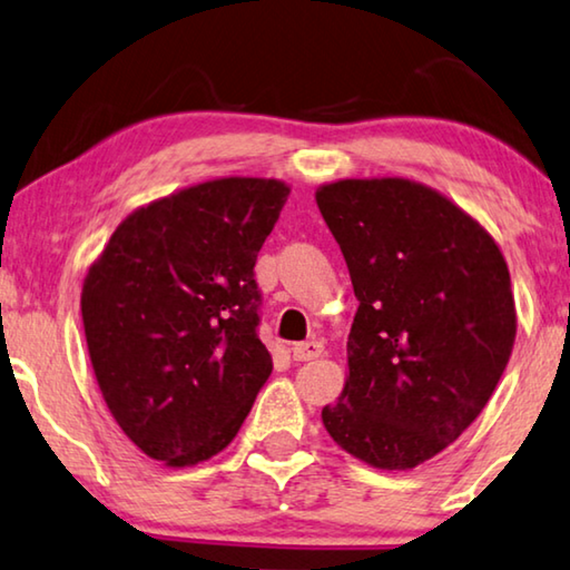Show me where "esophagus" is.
I'll use <instances>...</instances> for the list:
<instances>
[{
  "label": "esophagus",
  "instance_id": "34e87169",
  "mask_svg": "<svg viewBox=\"0 0 570 570\" xmlns=\"http://www.w3.org/2000/svg\"><path fill=\"white\" fill-rule=\"evenodd\" d=\"M322 352H324V347H322V342H317V340L296 342V345L292 347V355H294L296 363H309V360L320 357Z\"/></svg>",
  "mask_w": 570,
  "mask_h": 570
}]
</instances>
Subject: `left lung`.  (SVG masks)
<instances>
[{
	"label": "left lung",
	"mask_w": 570,
	"mask_h": 570,
	"mask_svg": "<svg viewBox=\"0 0 570 570\" xmlns=\"http://www.w3.org/2000/svg\"><path fill=\"white\" fill-rule=\"evenodd\" d=\"M317 205L360 302L324 429L370 466L413 469L462 436L508 367V264L462 207L411 179H340Z\"/></svg>",
	"instance_id": "obj_1"
}]
</instances>
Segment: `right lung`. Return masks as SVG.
Listing matches in <instances>:
<instances>
[{"label": "right lung", "instance_id": "right-lung-1", "mask_svg": "<svg viewBox=\"0 0 570 570\" xmlns=\"http://www.w3.org/2000/svg\"><path fill=\"white\" fill-rule=\"evenodd\" d=\"M286 197L261 177L179 189L131 213L88 268L80 312L98 387L157 462L223 451L274 370L253 266Z\"/></svg>", "mask_w": 570, "mask_h": 570}]
</instances>
